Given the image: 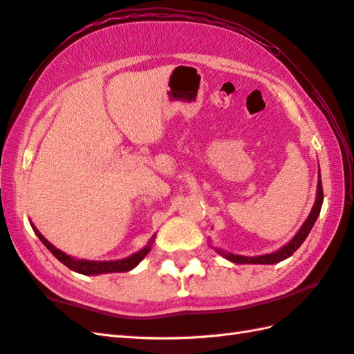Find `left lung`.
Wrapping results in <instances>:
<instances>
[{
    "label": "left lung",
    "mask_w": 354,
    "mask_h": 354,
    "mask_svg": "<svg viewBox=\"0 0 354 354\" xmlns=\"http://www.w3.org/2000/svg\"><path fill=\"white\" fill-rule=\"evenodd\" d=\"M322 201H324V194H322V183H321V175L318 179V190H317V201H315V205L312 208V212L307 217L306 222L303 223V227L299 228V231L295 234L288 245H284L281 250H278L272 254H265V255H257V257H245V255H236L231 252H225L222 250H216L219 254H222L225 259L232 261V263H251V265H275L278 261H283L286 259H289L290 255L295 252L301 243L306 240V237L309 236L310 230L313 228L315 222H317L321 207H322Z\"/></svg>",
    "instance_id": "1"
}]
</instances>
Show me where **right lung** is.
Returning a JSON list of instances; mask_svg holds the SVG:
<instances>
[{
	"mask_svg": "<svg viewBox=\"0 0 354 354\" xmlns=\"http://www.w3.org/2000/svg\"><path fill=\"white\" fill-rule=\"evenodd\" d=\"M32 228L35 231V234L39 237L41 242L48 248L50 252L55 255V257L64 263L66 268H70L74 272H79V274H84V275H100V274H108V272H127V270L133 269L135 266L138 265V263L146 257L147 252L150 251V245L153 243V237L150 240L149 245L142 248L138 252L132 254L131 257H126L122 260H112V261H94V260H84V259H74L71 255L62 252L61 250H57L56 246H53L47 239H45L35 225L32 223Z\"/></svg>",
	"mask_w": 354,
	"mask_h": 354,
	"instance_id": "1",
	"label": "right lung"
}]
</instances>
